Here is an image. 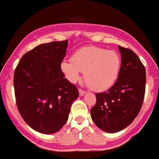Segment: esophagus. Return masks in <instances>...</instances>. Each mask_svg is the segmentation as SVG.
<instances>
[{
  "mask_svg": "<svg viewBox=\"0 0 159 159\" xmlns=\"http://www.w3.org/2000/svg\"><path fill=\"white\" fill-rule=\"evenodd\" d=\"M79 93H80V96H84L85 93H86V92H85L84 90L81 89H79Z\"/></svg>",
  "mask_w": 159,
  "mask_h": 159,
  "instance_id": "esophagus-1",
  "label": "esophagus"
}]
</instances>
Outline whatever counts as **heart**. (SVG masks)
Segmentation results:
<instances>
[{"mask_svg": "<svg viewBox=\"0 0 159 159\" xmlns=\"http://www.w3.org/2000/svg\"><path fill=\"white\" fill-rule=\"evenodd\" d=\"M121 67V58L115 51L99 47H85L72 56L71 61H63L61 69L68 80L76 83L84 72V80L94 91H103L111 88Z\"/></svg>", "mask_w": 159, "mask_h": 159, "instance_id": "heart-1", "label": "heart"}]
</instances>
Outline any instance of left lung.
Returning a JSON list of instances; mask_svg holds the SVG:
<instances>
[{"instance_id": "left-lung-1", "label": "left lung", "mask_w": 159, "mask_h": 159, "mask_svg": "<svg viewBox=\"0 0 159 159\" xmlns=\"http://www.w3.org/2000/svg\"><path fill=\"white\" fill-rule=\"evenodd\" d=\"M121 67L111 89L96 93L97 102L91 117L98 128L109 133L121 131L132 124L141 111L145 93V68L130 48L119 46Z\"/></svg>"}]
</instances>
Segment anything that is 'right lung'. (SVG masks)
<instances>
[{"mask_svg":"<svg viewBox=\"0 0 159 159\" xmlns=\"http://www.w3.org/2000/svg\"><path fill=\"white\" fill-rule=\"evenodd\" d=\"M68 40L42 44L28 51L14 74L18 110L32 129L44 134L58 132L66 123L79 97L75 85L61 69Z\"/></svg>","mask_w":159,"mask_h":159,"instance_id":"1","label":"right lung"}]
</instances>
